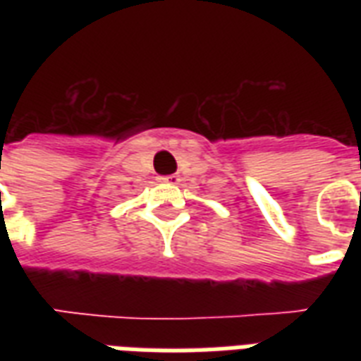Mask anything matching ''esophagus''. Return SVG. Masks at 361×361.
<instances>
[{
  "label": "esophagus",
  "instance_id": "34e87169",
  "mask_svg": "<svg viewBox=\"0 0 361 361\" xmlns=\"http://www.w3.org/2000/svg\"><path fill=\"white\" fill-rule=\"evenodd\" d=\"M159 180L166 181V183H174V185H178V183L181 181V178H180V174H170V176H161Z\"/></svg>",
  "mask_w": 361,
  "mask_h": 361
}]
</instances>
